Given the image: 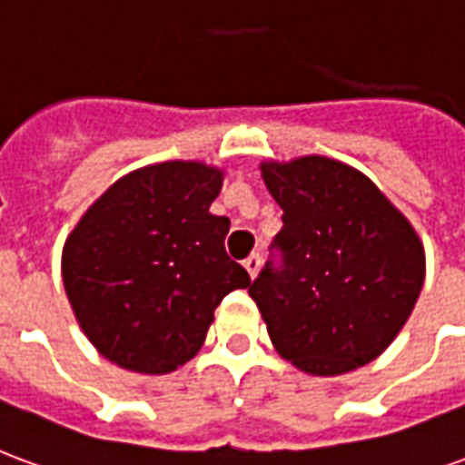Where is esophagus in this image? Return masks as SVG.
Segmentation results:
<instances>
[{"label":"esophagus","instance_id":"1","mask_svg":"<svg viewBox=\"0 0 465 465\" xmlns=\"http://www.w3.org/2000/svg\"><path fill=\"white\" fill-rule=\"evenodd\" d=\"M243 269H246L249 276L253 279V276L259 273V269H262V256H259V253H252L249 259H243Z\"/></svg>","mask_w":465,"mask_h":465}]
</instances>
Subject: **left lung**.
Listing matches in <instances>:
<instances>
[{
    "mask_svg": "<svg viewBox=\"0 0 465 465\" xmlns=\"http://www.w3.org/2000/svg\"><path fill=\"white\" fill-rule=\"evenodd\" d=\"M282 232L249 286L272 343L296 369L339 376L386 349L423 286V243L363 176L326 156L262 163Z\"/></svg>",
    "mask_w": 465,
    "mask_h": 465,
    "instance_id": "1",
    "label": "left lung"
}]
</instances>
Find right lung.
Masks as SVG:
<instances>
[{
	"instance_id": "right-lung-1",
	"label": "right lung",
	"mask_w": 465,
	"mask_h": 465,
	"mask_svg": "<svg viewBox=\"0 0 465 465\" xmlns=\"http://www.w3.org/2000/svg\"><path fill=\"white\" fill-rule=\"evenodd\" d=\"M222 179L199 162L132 172L66 239L69 303L86 339L116 366L179 369L202 349L223 296L252 286L223 249L229 219L209 213Z\"/></svg>"
}]
</instances>
